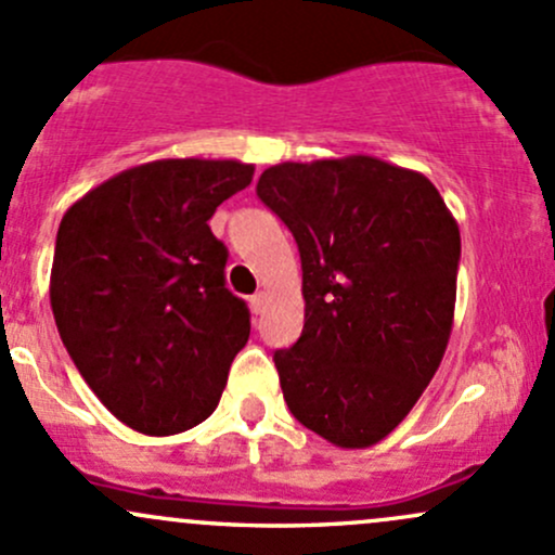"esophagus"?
I'll return each instance as SVG.
<instances>
[{"label": "esophagus", "instance_id": "34e87169", "mask_svg": "<svg viewBox=\"0 0 555 555\" xmlns=\"http://www.w3.org/2000/svg\"><path fill=\"white\" fill-rule=\"evenodd\" d=\"M266 302H268V295H266V293H258V295L249 297V306H253L255 313H262V308H266Z\"/></svg>", "mask_w": 555, "mask_h": 555}]
</instances>
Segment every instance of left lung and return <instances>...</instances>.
<instances>
[{
	"label": "left lung",
	"mask_w": 555,
	"mask_h": 555,
	"mask_svg": "<svg viewBox=\"0 0 555 555\" xmlns=\"http://www.w3.org/2000/svg\"><path fill=\"white\" fill-rule=\"evenodd\" d=\"M258 196L302 266V335L273 353L284 401L330 444H377L444 359L457 220L425 175L364 154L273 165Z\"/></svg>",
	"instance_id": "obj_1"
}]
</instances>
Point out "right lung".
Wrapping results in <instances>:
<instances>
[{"label": "right lung", "instance_id": "1", "mask_svg": "<svg viewBox=\"0 0 555 555\" xmlns=\"http://www.w3.org/2000/svg\"><path fill=\"white\" fill-rule=\"evenodd\" d=\"M255 167L159 159L87 191L63 215L50 273L57 332L103 406L145 436L212 415L249 311L225 287L229 249L207 220Z\"/></svg>", "mask_w": 555, "mask_h": 555}]
</instances>
